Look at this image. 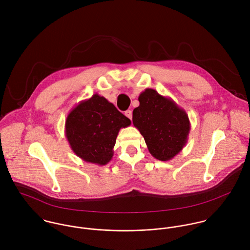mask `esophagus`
Segmentation results:
<instances>
[{
  "mask_svg": "<svg viewBox=\"0 0 250 250\" xmlns=\"http://www.w3.org/2000/svg\"><path fill=\"white\" fill-rule=\"evenodd\" d=\"M125 115H126L128 118H130V119L132 120V117H133V113H132V110H130V109L126 110V111H125Z\"/></svg>",
  "mask_w": 250,
  "mask_h": 250,
  "instance_id": "1",
  "label": "esophagus"
}]
</instances>
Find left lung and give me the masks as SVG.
I'll use <instances>...</instances> for the list:
<instances>
[{
    "label": "left lung",
    "instance_id": "obj_1",
    "mask_svg": "<svg viewBox=\"0 0 250 250\" xmlns=\"http://www.w3.org/2000/svg\"><path fill=\"white\" fill-rule=\"evenodd\" d=\"M139 101L140 106L133 110V124L150 154L164 162L173 159L185 147L190 131L186 110L152 88L143 91Z\"/></svg>",
    "mask_w": 250,
    "mask_h": 250
}]
</instances>
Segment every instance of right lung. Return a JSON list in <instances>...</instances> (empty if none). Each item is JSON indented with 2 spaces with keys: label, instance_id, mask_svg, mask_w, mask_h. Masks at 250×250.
I'll return each instance as SVG.
<instances>
[{
  "label": "right lung",
  "instance_id": "right-lung-1",
  "mask_svg": "<svg viewBox=\"0 0 250 250\" xmlns=\"http://www.w3.org/2000/svg\"><path fill=\"white\" fill-rule=\"evenodd\" d=\"M131 120L99 94L81 101L65 120V136L73 152L82 160L105 166L113 156L121 128Z\"/></svg>",
  "mask_w": 250,
  "mask_h": 250
}]
</instances>
